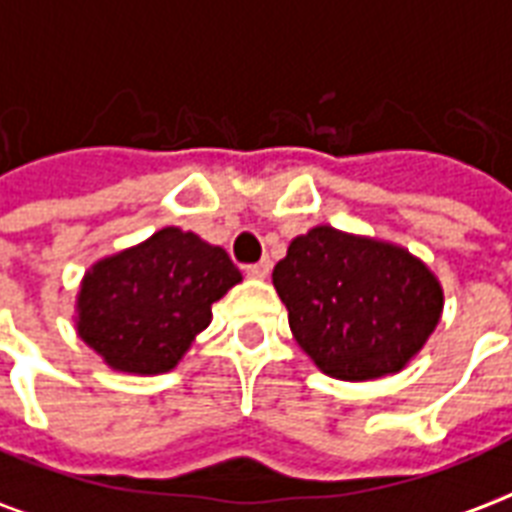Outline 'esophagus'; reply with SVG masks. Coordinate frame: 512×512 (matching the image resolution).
<instances>
[{"label": "esophagus", "mask_w": 512, "mask_h": 512, "mask_svg": "<svg viewBox=\"0 0 512 512\" xmlns=\"http://www.w3.org/2000/svg\"><path fill=\"white\" fill-rule=\"evenodd\" d=\"M244 271H247V276H252V279H265V276L271 273V260H260V263L247 265Z\"/></svg>", "instance_id": "esophagus-1"}]
</instances>
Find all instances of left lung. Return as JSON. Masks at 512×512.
<instances>
[{"instance_id": "1", "label": "left lung", "mask_w": 512, "mask_h": 512, "mask_svg": "<svg viewBox=\"0 0 512 512\" xmlns=\"http://www.w3.org/2000/svg\"><path fill=\"white\" fill-rule=\"evenodd\" d=\"M290 330L327 376L395 373L424 346L443 311L438 279L405 249L314 228L273 268Z\"/></svg>"}]
</instances>
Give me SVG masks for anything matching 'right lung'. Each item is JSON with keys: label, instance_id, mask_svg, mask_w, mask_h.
<instances>
[{"label": "right lung", "instance_id": "right-lung-1", "mask_svg": "<svg viewBox=\"0 0 512 512\" xmlns=\"http://www.w3.org/2000/svg\"><path fill=\"white\" fill-rule=\"evenodd\" d=\"M236 282L241 273L225 249L163 228L85 273L77 330L115 370L166 373Z\"/></svg>", "mask_w": 512, "mask_h": 512}]
</instances>
